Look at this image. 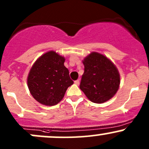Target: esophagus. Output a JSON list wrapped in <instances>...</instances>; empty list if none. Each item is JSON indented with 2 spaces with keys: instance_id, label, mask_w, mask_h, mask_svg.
Listing matches in <instances>:
<instances>
[{
  "instance_id": "obj_1",
  "label": "esophagus",
  "mask_w": 149,
  "mask_h": 149,
  "mask_svg": "<svg viewBox=\"0 0 149 149\" xmlns=\"http://www.w3.org/2000/svg\"><path fill=\"white\" fill-rule=\"evenodd\" d=\"M75 84H76V85H79V84H80V80H79V79H77L76 81H75Z\"/></svg>"
}]
</instances>
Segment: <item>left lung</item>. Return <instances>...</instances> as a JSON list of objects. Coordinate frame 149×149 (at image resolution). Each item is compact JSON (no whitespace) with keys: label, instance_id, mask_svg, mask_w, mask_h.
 Instances as JSON below:
<instances>
[{"label":"left lung","instance_id":"obj_1","mask_svg":"<svg viewBox=\"0 0 149 149\" xmlns=\"http://www.w3.org/2000/svg\"><path fill=\"white\" fill-rule=\"evenodd\" d=\"M84 73L80 88L94 103L110 100L119 88L120 74L115 65L103 55L92 52L83 61Z\"/></svg>","mask_w":149,"mask_h":149}]
</instances>
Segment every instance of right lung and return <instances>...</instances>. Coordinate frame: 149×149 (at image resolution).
Segmentation results:
<instances>
[{"instance_id":"add662e5","label":"right lung","mask_w":149,"mask_h":149,"mask_svg":"<svg viewBox=\"0 0 149 149\" xmlns=\"http://www.w3.org/2000/svg\"><path fill=\"white\" fill-rule=\"evenodd\" d=\"M64 62L63 57L50 51L34 63L29 73L27 84L30 93L37 102L47 106L57 104L73 84Z\"/></svg>"}]
</instances>
